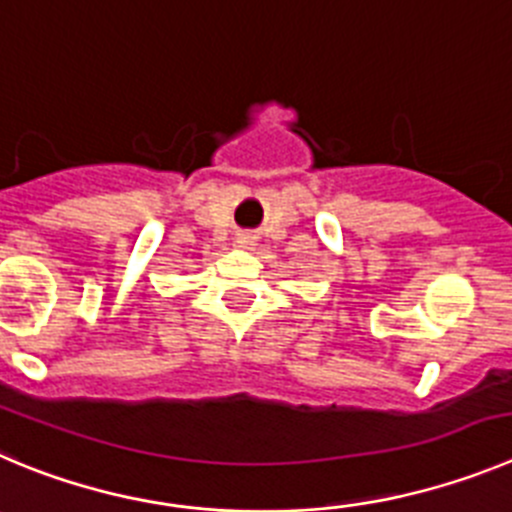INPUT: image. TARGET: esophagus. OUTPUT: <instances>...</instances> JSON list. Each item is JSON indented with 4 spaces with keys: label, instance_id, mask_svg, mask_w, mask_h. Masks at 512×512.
Listing matches in <instances>:
<instances>
[{
    "label": "esophagus",
    "instance_id": "obj_1",
    "mask_svg": "<svg viewBox=\"0 0 512 512\" xmlns=\"http://www.w3.org/2000/svg\"><path fill=\"white\" fill-rule=\"evenodd\" d=\"M255 237L252 234H237V247H242V250H252L255 247Z\"/></svg>",
    "mask_w": 512,
    "mask_h": 512
}]
</instances>
